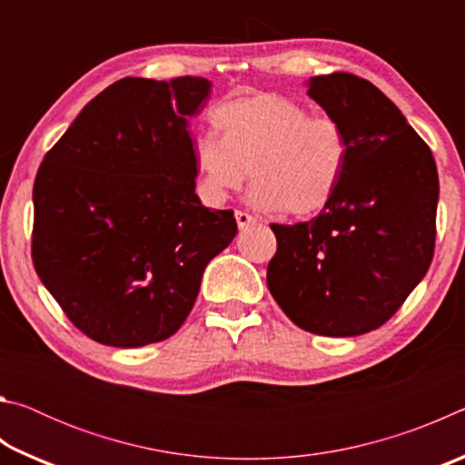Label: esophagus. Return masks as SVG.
I'll return each mask as SVG.
<instances>
[{"instance_id":"obj_1","label":"esophagus","mask_w":465,"mask_h":465,"mask_svg":"<svg viewBox=\"0 0 465 465\" xmlns=\"http://www.w3.org/2000/svg\"><path fill=\"white\" fill-rule=\"evenodd\" d=\"M235 222H238L240 230H246L250 225H256V217H252L250 213H243V211H235Z\"/></svg>"}]
</instances>
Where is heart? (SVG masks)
I'll use <instances>...</instances> for the list:
<instances>
[{
	"label": "heart",
	"instance_id": "obj_1",
	"mask_svg": "<svg viewBox=\"0 0 465 465\" xmlns=\"http://www.w3.org/2000/svg\"><path fill=\"white\" fill-rule=\"evenodd\" d=\"M211 123L217 135L194 143V168L211 203H223L248 174L250 203L262 211L310 217L332 203L351 157L349 135L334 116L262 92L223 102Z\"/></svg>",
	"mask_w": 465,
	"mask_h": 465
}]
</instances>
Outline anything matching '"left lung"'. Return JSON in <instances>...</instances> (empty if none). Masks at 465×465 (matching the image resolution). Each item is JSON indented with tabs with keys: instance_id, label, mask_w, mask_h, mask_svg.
<instances>
[{
	"instance_id": "obj_1",
	"label": "left lung",
	"mask_w": 465,
	"mask_h": 465,
	"mask_svg": "<svg viewBox=\"0 0 465 465\" xmlns=\"http://www.w3.org/2000/svg\"><path fill=\"white\" fill-rule=\"evenodd\" d=\"M308 96L351 143L342 184L318 217L272 223L266 282L299 328L359 336L385 324L427 274L439 176L429 145L398 106L352 74L310 77Z\"/></svg>"
}]
</instances>
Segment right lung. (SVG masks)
<instances>
[{
    "label": "right lung",
    "instance_id": "add662e5",
    "mask_svg": "<svg viewBox=\"0 0 465 465\" xmlns=\"http://www.w3.org/2000/svg\"><path fill=\"white\" fill-rule=\"evenodd\" d=\"M211 82L123 77L90 100L38 168L33 262L92 341L135 349L184 324L204 266L238 233L194 193L188 119Z\"/></svg>",
    "mask_w": 465,
    "mask_h": 465
}]
</instances>
